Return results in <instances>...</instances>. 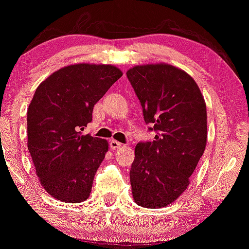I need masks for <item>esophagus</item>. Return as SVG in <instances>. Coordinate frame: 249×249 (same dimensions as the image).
<instances>
[{"mask_svg": "<svg viewBox=\"0 0 249 249\" xmlns=\"http://www.w3.org/2000/svg\"><path fill=\"white\" fill-rule=\"evenodd\" d=\"M110 147L111 149H113V150H116V149H119L122 147V143L116 142V140H111L110 142Z\"/></svg>", "mask_w": 249, "mask_h": 249, "instance_id": "1", "label": "esophagus"}]
</instances>
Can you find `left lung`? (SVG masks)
<instances>
[{"label": "left lung", "mask_w": 249, "mask_h": 249, "mask_svg": "<svg viewBox=\"0 0 249 249\" xmlns=\"http://www.w3.org/2000/svg\"><path fill=\"white\" fill-rule=\"evenodd\" d=\"M127 78L155 130L140 142L129 178L135 202L143 208L170 205L187 188L207 143L206 103L196 81L169 64L135 66Z\"/></svg>", "instance_id": "1"}]
</instances>
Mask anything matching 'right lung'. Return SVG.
<instances>
[{"mask_svg":"<svg viewBox=\"0 0 249 249\" xmlns=\"http://www.w3.org/2000/svg\"><path fill=\"white\" fill-rule=\"evenodd\" d=\"M122 71L113 65H70L36 89L27 111L28 150L42 187L57 200L78 203L91 192L109 144L81 135L93 107Z\"/></svg>","mask_w":249,"mask_h":249,"instance_id":"add662e5","label":"right lung"}]
</instances>
